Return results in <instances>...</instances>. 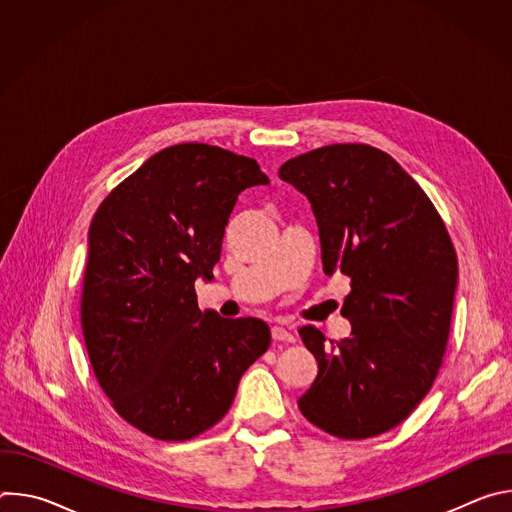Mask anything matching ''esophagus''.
Instances as JSON below:
<instances>
[{
	"label": "esophagus",
	"mask_w": 512,
	"mask_h": 512,
	"mask_svg": "<svg viewBox=\"0 0 512 512\" xmlns=\"http://www.w3.org/2000/svg\"><path fill=\"white\" fill-rule=\"evenodd\" d=\"M271 338H273L275 342H285V344L296 342V336L291 334L289 330L281 328V326H273V328H271Z\"/></svg>",
	"instance_id": "esophagus-1"
}]
</instances>
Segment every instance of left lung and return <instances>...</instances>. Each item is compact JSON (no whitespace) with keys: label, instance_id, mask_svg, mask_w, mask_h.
Returning <instances> with one entry per match:
<instances>
[{"label":"left lung","instance_id":"obj_1","mask_svg":"<svg viewBox=\"0 0 512 512\" xmlns=\"http://www.w3.org/2000/svg\"><path fill=\"white\" fill-rule=\"evenodd\" d=\"M279 178L312 204L324 273L350 277L342 316L350 336H300L318 377L302 415L342 440L399 425L429 393L446 352L458 259L419 184L385 152L336 143L287 160Z\"/></svg>","mask_w":512,"mask_h":512}]
</instances>
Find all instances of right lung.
Returning a JSON list of instances; mask_svg holds the SVG:
<instances>
[{"label": "right lung", "instance_id": "add662e5", "mask_svg": "<svg viewBox=\"0 0 512 512\" xmlns=\"http://www.w3.org/2000/svg\"><path fill=\"white\" fill-rule=\"evenodd\" d=\"M269 178L253 158L178 143L154 154L99 206L89 229L81 324L95 377L139 431L184 442L231 409L269 348L257 318L200 312L237 198Z\"/></svg>", "mask_w": 512, "mask_h": 512}]
</instances>
